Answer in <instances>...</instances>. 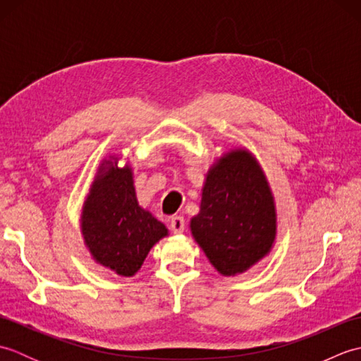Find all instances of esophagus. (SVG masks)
<instances>
[{"label": "esophagus", "instance_id": "34e87169", "mask_svg": "<svg viewBox=\"0 0 361 361\" xmlns=\"http://www.w3.org/2000/svg\"><path fill=\"white\" fill-rule=\"evenodd\" d=\"M171 229L173 234H181L185 231V219L181 216H175L171 219Z\"/></svg>", "mask_w": 361, "mask_h": 361}]
</instances>
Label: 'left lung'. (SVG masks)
<instances>
[{
  "mask_svg": "<svg viewBox=\"0 0 361 361\" xmlns=\"http://www.w3.org/2000/svg\"><path fill=\"white\" fill-rule=\"evenodd\" d=\"M278 231L271 188L247 149L224 153L206 173L190 233L224 276L247 271L271 251Z\"/></svg>",
  "mask_w": 361,
  "mask_h": 361,
  "instance_id": "1",
  "label": "left lung"
}]
</instances>
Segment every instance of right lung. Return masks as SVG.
Masks as SVG:
<instances>
[{
  "label": "right lung",
  "mask_w": 361,
  "mask_h": 361,
  "mask_svg": "<svg viewBox=\"0 0 361 361\" xmlns=\"http://www.w3.org/2000/svg\"><path fill=\"white\" fill-rule=\"evenodd\" d=\"M83 242L94 262L130 278L140 270L153 245L169 234L164 224L137 203L133 171L104 159L83 202Z\"/></svg>",
  "instance_id": "add662e5"
}]
</instances>
